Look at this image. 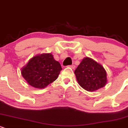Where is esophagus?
<instances>
[{"label":"esophagus","mask_w":128,"mask_h":128,"mask_svg":"<svg viewBox=\"0 0 128 128\" xmlns=\"http://www.w3.org/2000/svg\"><path fill=\"white\" fill-rule=\"evenodd\" d=\"M69 67H70V68H72V69H74V68H75V66H74V64H73V65H70V66H69Z\"/></svg>","instance_id":"esophagus-1"}]
</instances>
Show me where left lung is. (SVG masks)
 Listing matches in <instances>:
<instances>
[{
    "label": "left lung",
    "mask_w": 128,
    "mask_h": 128,
    "mask_svg": "<svg viewBox=\"0 0 128 128\" xmlns=\"http://www.w3.org/2000/svg\"><path fill=\"white\" fill-rule=\"evenodd\" d=\"M78 84L88 92H94L107 83L106 72L92 58L85 57L74 70Z\"/></svg>",
    "instance_id": "left-lung-1"
}]
</instances>
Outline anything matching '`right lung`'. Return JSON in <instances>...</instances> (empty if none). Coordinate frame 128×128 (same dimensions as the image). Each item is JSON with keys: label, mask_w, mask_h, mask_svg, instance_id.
I'll use <instances>...</instances> for the list:
<instances>
[{"label": "right lung", "mask_w": 128, "mask_h": 128, "mask_svg": "<svg viewBox=\"0 0 128 128\" xmlns=\"http://www.w3.org/2000/svg\"><path fill=\"white\" fill-rule=\"evenodd\" d=\"M62 70L51 54H43L32 58L22 68L21 74L32 86L44 88L56 80Z\"/></svg>", "instance_id": "add662e5"}]
</instances>
